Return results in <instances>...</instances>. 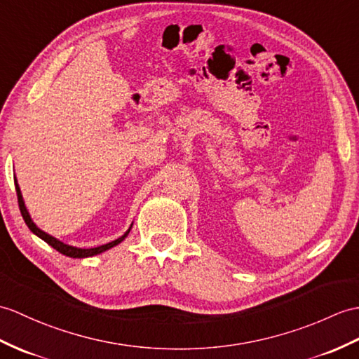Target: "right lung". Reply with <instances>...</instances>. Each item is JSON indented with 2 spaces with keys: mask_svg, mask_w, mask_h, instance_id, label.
<instances>
[{
  "mask_svg": "<svg viewBox=\"0 0 359 359\" xmlns=\"http://www.w3.org/2000/svg\"><path fill=\"white\" fill-rule=\"evenodd\" d=\"M15 188H16V196H18V205H20L21 215H22L24 222H26V224L29 226V229L33 232V234L38 236L39 238H43V240L46 241V243H48L50 246L55 248L57 252H61V254H64V255H67V257H72V258H86V257H93V255H97V254H101V252H105L107 249H111L113 246L119 245L121 241H123L125 237L128 236V232H130V229H131V226H133V223H131V226L128 228V231L125 232V234H123L122 237L116 238V240L110 241V243H107V245L97 246V248L82 249V248L65 245V243H62V241H60L57 238H55V237H52V236H48L47 232L41 231V229L36 226V224L33 223V220L30 219V214H29V211H27V208H26V205H24V200H22V196H21V189H20V187H18V182H16V177H15Z\"/></svg>",
  "mask_w": 359,
  "mask_h": 359,
  "instance_id": "right-lung-1",
  "label": "right lung"
}]
</instances>
